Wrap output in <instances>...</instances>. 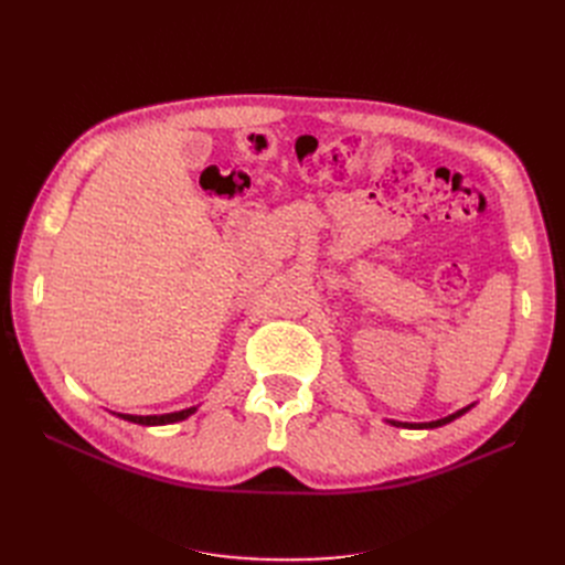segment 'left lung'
Segmentation results:
<instances>
[{
  "label": "left lung",
  "instance_id": "1",
  "mask_svg": "<svg viewBox=\"0 0 565 565\" xmlns=\"http://www.w3.org/2000/svg\"><path fill=\"white\" fill-rule=\"evenodd\" d=\"M476 403H471V405H467V407H461V409H457V413H452V415H448V417H440V419H434V422H396V419H386L391 426H403V429H438V426H446V424H450V422H455L457 417H461V415H467L469 409L473 407Z\"/></svg>",
  "mask_w": 565,
  "mask_h": 565
}]
</instances>
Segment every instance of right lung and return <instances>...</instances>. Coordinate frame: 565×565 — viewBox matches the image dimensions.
I'll use <instances>...</instances> for the list:
<instances>
[{
    "label": "right lung",
    "mask_w": 565,
    "mask_h": 565,
    "mask_svg": "<svg viewBox=\"0 0 565 565\" xmlns=\"http://www.w3.org/2000/svg\"><path fill=\"white\" fill-rule=\"evenodd\" d=\"M195 409L198 407H185V409H179V413H167V415H122V413H113V415L134 424H143V426H164V424L188 419L191 415H195Z\"/></svg>",
    "instance_id": "obj_1"
}]
</instances>
